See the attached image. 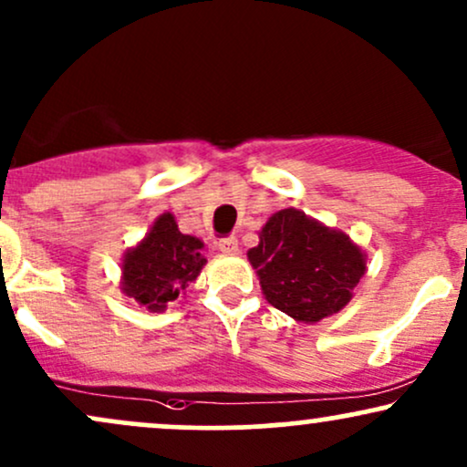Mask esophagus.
<instances>
[{"mask_svg":"<svg viewBox=\"0 0 467 467\" xmlns=\"http://www.w3.org/2000/svg\"><path fill=\"white\" fill-rule=\"evenodd\" d=\"M217 248L222 250L223 254H237V252H239V241H237V237H223V239H219Z\"/></svg>","mask_w":467,"mask_h":467,"instance_id":"34e87169","label":"esophagus"}]
</instances>
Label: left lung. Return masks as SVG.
<instances>
[{"label": "left lung", "instance_id": "1", "mask_svg": "<svg viewBox=\"0 0 467 467\" xmlns=\"http://www.w3.org/2000/svg\"><path fill=\"white\" fill-rule=\"evenodd\" d=\"M248 252L267 302L297 322L341 311L365 274L363 252L296 209L278 211Z\"/></svg>", "mask_w": 467, "mask_h": 467}]
</instances>
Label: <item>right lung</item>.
<instances>
[{"label": "right lung", "instance_id": "obj_1", "mask_svg": "<svg viewBox=\"0 0 467 467\" xmlns=\"http://www.w3.org/2000/svg\"><path fill=\"white\" fill-rule=\"evenodd\" d=\"M200 239L182 234L171 213H165L137 248L123 256V294L151 313H161L198 278L206 258Z\"/></svg>", "mask_w": 467, "mask_h": 467}]
</instances>
